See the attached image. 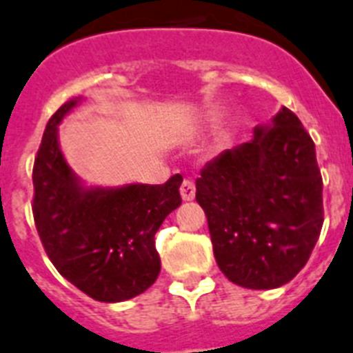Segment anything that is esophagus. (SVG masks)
<instances>
[{"instance_id": "1", "label": "esophagus", "mask_w": 353, "mask_h": 353, "mask_svg": "<svg viewBox=\"0 0 353 353\" xmlns=\"http://www.w3.org/2000/svg\"><path fill=\"white\" fill-rule=\"evenodd\" d=\"M194 196H196V185H194V181H190V179H185V181L181 183L183 201H192Z\"/></svg>"}]
</instances>
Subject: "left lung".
I'll return each mask as SVG.
<instances>
[{
  "mask_svg": "<svg viewBox=\"0 0 353 353\" xmlns=\"http://www.w3.org/2000/svg\"><path fill=\"white\" fill-rule=\"evenodd\" d=\"M254 139L221 152L196 181L214 256L232 283L270 290L292 281L319 239L323 177L316 145L286 107Z\"/></svg>",
  "mask_w": 353,
  "mask_h": 353,
  "instance_id": "1",
  "label": "left lung"
}]
</instances>
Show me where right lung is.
<instances>
[{
    "instance_id": "add662e5",
    "label": "right lung",
    "mask_w": 353,
    "mask_h": 353,
    "mask_svg": "<svg viewBox=\"0 0 353 353\" xmlns=\"http://www.w3.org/2000/svg\"><path fill=\"white\" fill-rule=\"evenodd\" d=\"M79 101L70 99L47 123L34 159L32 214L57 272L96 301L119 303L154 285L161 270L156 232L181 205V174L165 185L85 188L65 161L57 125Z\"/></svg>"
}]
</instances>
